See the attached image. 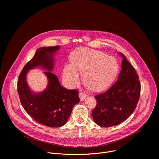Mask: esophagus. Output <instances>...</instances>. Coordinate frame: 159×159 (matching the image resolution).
<instances>
[{
	"instance_id": "34e87169",
	"label": "esophagus",
	"mask_w": 159,
	"mask_h": 159,
	"mask_svg": "<svg viewBox=\"0 0 159 159\" xmlns=\"http://www.w3.org/2000/svg\"><path fill=\"white\" fill-rule=\"evenodd\" d=\"M79 96V98H80L81 101H84L85 99V98H86V96H87V95L84 92H80Z\"/></svg>"
}]
</instances>
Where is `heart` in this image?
<instances>
[{"label":"heart","instance_id":"heart-1","mask_svg":"<svg viewBox=\"0 0 159 159\" xmlns=\"http://www.w3.org/2000/svg\"><path fill=\"white\" fill-rule=\"evenodd\" d=\"M70 60L72 65L65 66L63 76L71 86L79 84V73L84 75V84L89 90L102 91L111 85L118 73L116 58L100 51L80 48L72 52Z\"/></svg>","mask_w":159,"mask_h":159}]
</instances>
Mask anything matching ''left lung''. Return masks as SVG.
Here are the masks:
<instances>
[{
  "instance_id": "8db88e82",
  "label": "left lung",
  "mask_w": 159,
  "mask_h": 159,
  "mask_svg": "<svg viewBox=\"0 0 159 159\" xmlns=\"http://www.w3.org/2000/svg\"><path fill=\"white\" fill-rule=\"evenodd\" d=\"M123 57L118 80L106 92L94 96L96 106L92 112L95 123L101 127L118 125L134 111L140 96L139 77L134 67Z\"/></svg>"
}]
</instances>
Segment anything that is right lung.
I'll use <instances>...</instances> for the list:
<instances>
[{
	"label": "right lung",
	"mask_w": 159,
	"mask_h": 159,
	"mask_svg": "<svg viewBox=\"0 0 159 159\" xmlns=\"http://www.w3.org/2000/svg\"><path fill=\"white\" fill-rule=\"evenodd\" d=\"M59 46L38 48L33 58L23 67L17 80V93L20 103L28 114L36 122L48 127H60L69 119L74 106L80 102L79 91L61 86L58 77L52 72V55ZM42 66L48 71L44 73L49 79L47 89L39 94H33L26 83L28 70Z\"/></svg>",
	"instance_id": "1"
}]
</instances>
